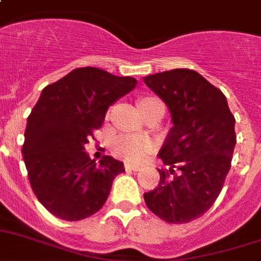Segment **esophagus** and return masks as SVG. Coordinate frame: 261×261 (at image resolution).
I'll list each match as a JSON object with an SVG mask.
<instances>
[{
	"mask_svg": "<svg viewBox=\"0 0 261 261\" xmlns=\"http://www.w3.org/2000/svg\"><path fill=\"white\" fill-rule=\"evenodd\" d=\"M126 170H132V171H139L141 170V166L140 165H132V164H125Z\"/></svg>",
	"mask_w": 261,
	"mask_h": 261,
	"instance_id": "1",
	"label": "esophagus"
}]
</instances>
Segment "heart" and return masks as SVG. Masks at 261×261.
<instances>
[{
    "mask_svg": "<svg viewBox=\"0 0 261 261\" xmlns=\"http://www.w3.org/2000/svg\"><path fill=\"white\" fill-rule=\"evenodd\" d=\"M158 100L157 97H144L140 100V106ZM153 148L152 140L139 136L121 135L113 141V152L117 155L126 158L128 161L139 162L145 157Z\"/></svg>",
    "mask_w": 261,
    "mask_h": 261,
    "instance_id": "b5f03b06",
    "label": "heart"
}]
</instances>
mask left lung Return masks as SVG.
I'll return each mask as SVG.
<instances>
[{
    "mask_svg": "<svg viewBox=\"0 0 261 261\" xmlns=\"http://www.w3.org/2000/svg\"><path fill=\"white\" fill-rule=\"evenodd\" d=\"M164 100L173 128L158 155L160 184L144 194L146 206L168 223L202 217L217 200L231 168L237 135L226 96L197 71L188 68L144 77Z\"/></svg>",
    "mask_w": 261,
    "mask_h": 261,
    "instance_id": "obj_1",
    "label": "left lung"
}]
</instances>
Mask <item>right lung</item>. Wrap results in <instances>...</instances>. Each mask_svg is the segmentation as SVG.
<instances>
[{
    "label": "right lung",
    "mask_w": 261,
    "mask_h": 261,
    "mask_svg": "<svg viewBox=\"0 0 261 261\" xmlns=\"http://www.w3.org/2000/svg\"><path fill=\"white\" fill-rule=\"evenodd\" d=\"M136 84L135 77L83 67L43 88L28 117L22 154L35 197L54 217L73 222L97 213L116 175L125 171L111 155L96 164L84 145L108 107Z\"/></svg>",
    "instance_id": "right-lung-1"
}]
</instances>
